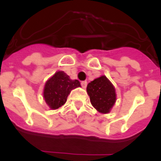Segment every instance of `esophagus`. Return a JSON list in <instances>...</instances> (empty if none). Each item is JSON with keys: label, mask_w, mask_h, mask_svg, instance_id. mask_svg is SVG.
<instances>
[{"label": "esophagus", "mask_w": 161, "mask_h": 161, "mask_svg": "<svg viewBox=\"0 0 161 161\" xmlns=\"http://www.w3.org/2000/svg\"><path fill=\"white\" fill-rule=\"evenodd\" d=\"M81 85H82V87L85 89L86 86H87V82H86V81H82V82H81Z\"/></svg>", "instance_id": "obj_1"}]
</instances>
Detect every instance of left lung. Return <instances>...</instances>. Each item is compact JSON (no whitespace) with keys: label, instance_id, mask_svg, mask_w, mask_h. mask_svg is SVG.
I'll return each mask as SVG.
<instances>
[{"label":"left lung","instance_id":"1","mask_svg":"<svg viewBox=\"0 0 161 161\" xmlns=\"http://www.w3.org/2000/svg\"><path fill=\"white\" fill-rule=\"evenodd\" d=\"M91 104L97 111L106 114L110 111L116 100L115 90L105 76L96 78L87 85Z\"/></svg>","mask_w":161,"mask_h":161}]
</instances>
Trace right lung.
Listing matches in <instances>:
<instances>
[{
	"instance_id": "1",
	"label": "right lung",
	"mask_w": 161,
	"mask_h": 161,
	"mask_svg": "<svg viewBox=\"0 0 161 161\" xmlns=\"http://www.w3.org/2000/svg\"><path fill=\"white\" fill-rule=\"evenodd\" d=\"M78 80H71L64 71H58L47 81L44 88L45 101L52 109H56L65 103L70 91L80 87Z\"/></svg>"
}]
</instances>
